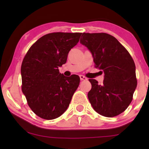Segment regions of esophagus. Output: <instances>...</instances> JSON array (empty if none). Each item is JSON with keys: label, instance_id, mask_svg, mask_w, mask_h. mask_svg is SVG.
Here are the masks:
<instances>
[{"label": "esophagus", "instance_id": "obj_1", "mask_svg": "<svg viewBox=\"0 0 149 149\" xmlns=\"http://www.w3.org/2000/svg\"><path fill=\"white\" fill-rule=\"evenodd\" d=\"M80 80H88V78H87L86 77H85L84 76H83V75H80Z\"/></svg>", "mask_w": 149, "mask_h": 149}]
</instances>
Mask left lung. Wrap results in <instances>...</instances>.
<instances>
[{
	"label": "left lung",
	"mask_w": 149,
	"mask_h": 149,
	"mask_svg": "<svg viewBox=\"0 0 149 149\" xmlns=\"http://www.w3.org/2000/svg\"><path fill=\"white\" fill-rule=\"evenodd\" d=\"M80 43L92 53L95 67L104 73L103 84L89 79L88 97L96 112L114 117L125 111L137 85L136 67L128 51L115 37L105 33H83Z\"/></svg>",
	"instance_id": "obj_1"
}]
</instances>
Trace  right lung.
<instances>
[{
  "instance_id": "obj_1",
  "label": "right lung",
  "mask_w": 149,
  "mask_h": 149,
  "mask_svg": "<svg viewBox=\"0 0 149 149\" xmlns=\"http://www.w3.org/2000/svg\"><path fill=\"white\" fill-rule=\"evenodd\" d=\"M81 33L46 34L32 45L22 64V90L34 113L41 118L59 117L69 107L80 77H66L59 67L67 60Z\"/></svg>"
}]
</instances>
